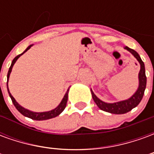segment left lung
Returning <instances> with one entry per match:
<instances>
[{
  "instance_id": "obj_1",
  "label": "left lung",
  "mask_w": 154,
  "mask_h": 154,
  "mask_svg": "<svg viewBox=\"0 0 154 154\" xmlns=\"http://www.w3.org/2000/svg\"><path fill=\"white\" fill-rule=\"evenodd\" d=\"M125 48L126 50L130 52L136 57V59L139 61V64H140V71H139V87H138V90L136 91L135 93L130 98H129L128 100H122V101H119V102H116V103H106L102 100H100L94 94L92 90L91 89L92 98H93L95 103L97 105V106L104 111H106V112L111 114H116V115L127 113L139 105V102L142 100L143 97L144 91H145L146 88V82H147L144 63H143V62L141 59L139 54L136 51H134L132 48H129L127 46Z\"/></svg>"
}]
</instances>
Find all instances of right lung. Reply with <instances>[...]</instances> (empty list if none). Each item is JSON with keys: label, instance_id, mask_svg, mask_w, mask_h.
Instances as JSON below:
<instances>
[{"label": "right lung", "instance_id": "add662e5", "mask_svg": "<svg viewBox=\"0 0 154 154\" xmlns=\"http://www.w3.org/2000/svg\"><path fill=\"white\" fill-rule=\"evenodd\" d=\"M32 45H29L26 49H25L21 54H19L18 56H16V57L13 59L11 63V67L9 68L8 71V73H7V90H8V93L10 95V97L11 98V100L13 104H14V106H15V108L18 110V111L20 113H21L23 116H26V117H28V118H30L32 119H35V120H45V119H52V118H54V117H56V116H59L63 110L65 109V107L67 106V97H68V91H69V88L67 89V92L66 94L64 95L63 98V100L61 101V103L57 106L55 109L52 110H49V111H46V112H33V111H30V110H27V109H25L24 107H22L21 106H20L17 102H16V100H15V98L12 97L11 94L10 92V91H9L8 88V80H9V77H10V74L12 70V67L14 66V64L16 62V60L18 59L19 57L21 56L22 54H25L26 51L29 49L30 48H31Z\"/></svg>", "mask_w": 154, "mask_h": 154}]
</instances>
